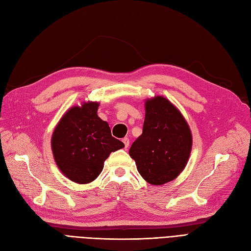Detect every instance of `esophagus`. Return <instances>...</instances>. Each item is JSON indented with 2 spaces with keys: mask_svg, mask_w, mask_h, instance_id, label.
Instances as JSON below:
<instances>
[{
  "mask_svg": "<svg viewBox=\"0 0 251 251\" xmlns=\"http://www.w3.org/2000/svg\"><path fill=\"white\" fill-rule=\"evenodd\" d=\"M123 142H124V144H125V148H126V149H127V148H128V145H129V140H128V138H124V139H123Z\"/></svg>",
  "mask_w": 251,
  "mask_h": 251,
  "instance_id": "esophagus-1",
  "label": "esophagus"
}]
</instances>
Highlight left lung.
Returning a JSON list of instances; mask_svg holds the SVG:
<instances>
[{
  "label": "left lung",
  "instance_id": "left-lung-1",
  "mask_svg": "<svg viewBox=\"0 0 251 251\" xmlns=\"http://www.w3.org/2000/svg\"><path fill=\"white\" fill-rule=\"evenodd\" d=\"M142 134L129 149L140 176L161 186L176 178L187 165L192 133L180 111L162 96L145 100Z\"/></svg>",
  "mask_w": 251,
  "mask_h": 251
}]
</instances>
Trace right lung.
Returning <instances> with one entry per match:
<instances>
[{
	"label": "right lung",
	"instance_id": "obj_1",
	"mask_svg": "<svg viewBox=\"0 0 251 251\" xmlns=\"http://www.w3.org/2000/svg\"><path fill=\"white\" fill-rule=\"evenodd\" d=\"M99 101H83L68 109L54 128L50 145L62 175L84 185L96 179L112 151L125 144L111 135L107 122L98 115Z\"/></svg>",
	"mask_w": 251,
	"mask_h": 251
}]
</instances>
